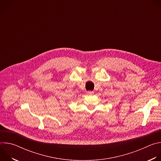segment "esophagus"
<instances>
[{"label":"esophagus","instance_id":"1","mask_svg":"<svg viewBox=\"0 0 161 161\" xmlns=\"http://www.w3.org/2000/svg\"><path fill=\"white\" fill-rule=\"evenodd\" d=\"M86 94H87L88 95H93V94H94V92L88 91V92H86Z\"/></svg>","mask_w":161,"mask_h":161}]
</instances>
